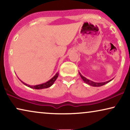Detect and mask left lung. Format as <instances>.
Wrapping results in <instances>:
<instances>
[{
    "mask_svg": "<svg viewBox=\"0 0 130 130\" xmlns=\"http://www.w3.org/2000/svg\"><path fill=\"white\" fill-rule=\"evenodd\" d=\"M79 73L80 74V76L82 79L86 83V84H88L89 85H90V86H94V87H99V86H103V85H104L106 84V83H109V82H111L112 80L113 79H112L110 80H108L107 82H100V83H99V82H93V81L90 80H89V79H87V78L84 77V76H83L79 72Z\"/></svg>",
    "mask_w": 130,
    "mask_h": 130,
    "instance_id": "1",
    "label": "left lung"
}]
</instances>
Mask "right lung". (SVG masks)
I'll return each mask as SVG.
<instances>
[{
	"label": "right lung",
	"instance_id": "obj_1",
	"mask_svg": "<svg viewBox=\"0 0 130 130\" xmlns=\"http://www.w3.org/2000/svg\"><path fill=\"white\" fill-rule=\"evenodd\" d=\"M58 74H59V73H58V72H57L56 74H55V75L53 76V77L51 78V79H50L48 81L44 83H42V84L37 85H29L26 84V83H25L24 82L21 80H21V82H22V83H24L25 86L29 87V88H30L35 89H45V88H50V87L52 86V85L54 84V82L56 80L57 78L58 77Z\"/></svg>",
	"mask_w": 130,
	"mask_h": 130
}]
</instances>
